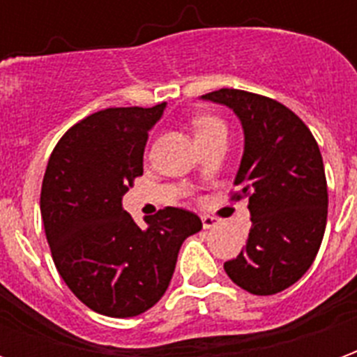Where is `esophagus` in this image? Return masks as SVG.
Returning a JSON list of instances; mask_svg holds the SVG:
<instances>
[{
    "label": "esophagus",
    "mask_w": 357,
    "mask_h": 357,
    "mask_svg": "<svg viewBox=\"0 0 357 357\" xmlns=\"http://www.w3.org/2000/svg\"><path fill=\"white\" fill-rule=\"evenodd\" d=\"M201 220H202V227H204V229H212V227H216V225H218L216 218L208 216V214H204Z\"/></svg>",
    "instance_id": "34e87169"
}]
</instances>
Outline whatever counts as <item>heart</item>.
I'll return each instance as SVG.
<instances>
[{
  "mask_svg": "<svg viewBox=\"0 0 357 357\" xmlns=\"http://www.w3.org/2000/svg\"><path fill=\"white\" fill-rule=\"evenodd\" d=\"M191 126H193L195 137L201 145L204 141H208L210 137L218 135V133H227L224 120L214 116V114H199V116H195L191 120Z\"/></svg>",
  "mask_w": 357,
  "mask_h": 357,
  "instance_id": "obj_1",
  "label": "heart"
}]
</instances>
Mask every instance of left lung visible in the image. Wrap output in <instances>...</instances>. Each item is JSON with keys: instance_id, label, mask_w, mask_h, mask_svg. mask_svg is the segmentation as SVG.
I'll use <instances>...</instances> for the list:
<instances>
[{"instance_id": "8db88e82", "label": "left lung", "mask_w": 357, "mask_h": 357, "mask_svg": "<svg viewBox=\"0 0 357 357\" xmlns=\"http://www.w3.org/2000/svg\"><path fill=\"white\" fill-rule=\"evenodd\" d=\"M239 116L245 153L233 201L248 199L247 247L224 264L241 289L268 296L298 281L314 264L327 224V179L307 126L275 99L243 89L202 95Z\"/></svg>"}]
</instances>
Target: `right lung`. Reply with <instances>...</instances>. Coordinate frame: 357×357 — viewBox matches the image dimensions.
Wrapping results in <instances>:
<instances>
[{"label": "right lung", "instance_id": "obj_1", "mask_svg": "<svg viewBox=\"0 0 357 357\" xmlns=\"http://www.w3.org/2000/svg\"><path fill=\"white\" fill-rule=\"evenodd\" d=\"M164 107L89 114L59 139L43 176L40 210L59 275L89 310L109 317L155 306L183 241L202 229L189 210L166 206L139 227L122 208L126 191L143 176L149 130Z\"/></svg>", "mask_w": 357, "mask_h": 357}]
</instances>
